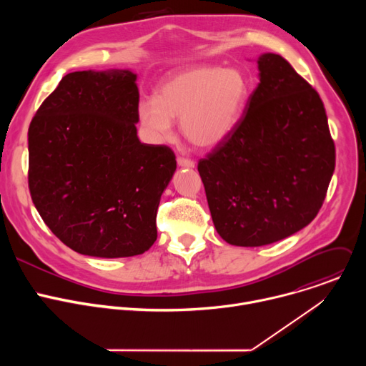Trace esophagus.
Here are the masks:
<instances>
[{
	"label": "esophagus",
	"instance_id": "34e87169",
	"mask_svg": "<svg viewBox=\"0 0 366 366\" xmlns=\"http://www.w3.org/2000/svg\"><path fill=\"white\" fill-rule=\"evenodd\" d=\"M178 165L181 167V168H194L195 167V162L194 161H191V159H188V158H178Z\"/></svg>",
	"mask_w": 366,
	"mask_h": 366
}]
</instances>
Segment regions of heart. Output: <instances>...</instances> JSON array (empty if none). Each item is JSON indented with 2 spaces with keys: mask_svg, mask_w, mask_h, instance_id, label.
I'll return each mask as SVG.
<instances>
[{
  "mask_svg": "<svg viewBox=\"0 0 366 366\" xmlns=\"http://www.w3.org/2000/svg\"><path fill=\"white\" fill-rule=\"evenodd\" d=\"M249 98V81L234 68L195 66L169 76L158 98H143L137 119L146 139L162 143L179 119L184 137L199 149L220 144L236 127Z\"/></svg>",
  "mask_w": 366,
  "mask_h": 366,
  "instance_id": "b5f03b06",
  "label": "heart"
}]
</instances>
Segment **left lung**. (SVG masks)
Masks as SVG:
<instances>
[{"label": "left lung", "mask_w": 366, "mask_h": 366, "mask_svg": "<svg viewBox=\"0 0 366 366\" xmlns=\"http://www.w3.org/2000/svg\"><path fill=\"white\" fill-rule=\"evenodd\" d=\"M259 84L233 132L198 162L217 233L254 247L282 240L319 213L336 150L317 91L280 55L257 58Z\"/></svg>", "instance_id": "8db88e82"}]
</instances>
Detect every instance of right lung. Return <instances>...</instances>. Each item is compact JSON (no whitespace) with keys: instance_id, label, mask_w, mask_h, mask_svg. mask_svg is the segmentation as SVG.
<instances>
[{"instance_id":"add662e5","label":"right lung","mask_w":366,"mask_h":366,"mask_svg":"<svg viewBox=\"0 0 366 366\" xmlns=\"http://www.w3.org/2000/svg\"><path fill=\"white\" fill-rule=\"evenodd\" d=\"M129 69L65 75L29 127V189L46 226L72 250L129 257L158 237L156 213L174 152L140 143Z\"/></svg>"}]
</instances>
